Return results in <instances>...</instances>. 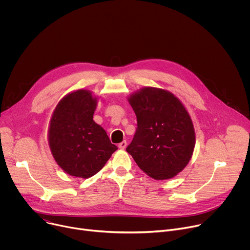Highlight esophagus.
I'll return each instance as SVG.
<instances>
[{
    "mask_svg": "<svg viewBox=\"0 0 250 250\" xmlns=\"http://www.w3.org/2000/svg\"><path fill=\"white\" fill-rule=\"evenodd\" d=\"M126 141L125 140H124V141H122L121 144L119 145V148H121V149H125V147H126Z\"/></svg>",
    "mask_w": 250,
    "mask_h": 250,
    "instance_id": "1",
    "label": "esophagus"
}]
</instances>
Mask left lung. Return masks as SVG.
<instances>
[{"mask_svg": "<svg viewBox=\"0 0 250 250\" xmlns=\"http://www.w3.org/2000/svg\"><path fill=\"white\" fill-rule=\"evenodd\" d=\"M137 127L126 151L155 180L176 176L189 163L195 130L183 104L168 91L146 87L127 99Z\"/></svg>", "mask_w": 250, "mask_h": 250, "instance_id": "8db88e82", "label": "left lung"}]
</instances>
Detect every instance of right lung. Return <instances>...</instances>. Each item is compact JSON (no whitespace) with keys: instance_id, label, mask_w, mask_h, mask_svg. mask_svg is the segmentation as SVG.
Returning a JSON list of instances; mask_svg holds the SVG:
<instances>
[{"instance_id":"1","label":"right lung","mask_w":250,"mask_h":250,"mask_svg":"<svg viewBox=\"0 0 250 250\" xmlns=\"http://www.w3.org/2000/svg\"><path fill=\"white\" fill-rule=\"evenodd\" d=\"M96 106L97 98L82 89L65 96L52 114L49 147L57 164L71 176H94L118 149L93 121Z\"/></svg>"}]
</instances>
